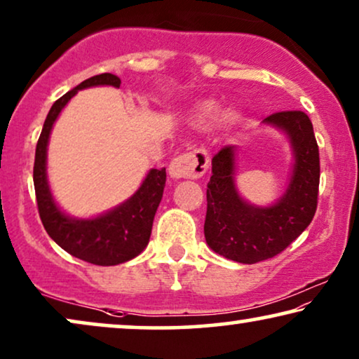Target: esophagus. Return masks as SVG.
<instances>
[{
    "instance_id": "34e87169",
    "label": "esophagus",
    "mask_w": 359,
    "mask_h": 359,
    "mask_svg": "<svg viewBox=\"0 0 359 359\" xmlns=\"http://www.w3.org/2000/svg\"><path fill=\"white\" fill-rule=\"evenodd\" d=\"M209 166V155L205 150H194L183 154L170 163V176L173 180H196L205 173Z\"/></svg>"
}]
</instances>
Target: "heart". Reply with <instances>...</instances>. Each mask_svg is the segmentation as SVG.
<instances>
[{"mask_svg": "<svg viewBox=\"0 0 359 359\" xmlns=\"http://www.w3.org/2000/svg\"><path fill=\"white\" fill-rule=\"evenodd\" d=\"M222 117V106L214 100L201 101L193 111V121L199 127H210L217 124Z\"/></svg>", "mask_w": 359, "mask_h": 359, "instance_id": "1", "label": "heart"}]
</instances>
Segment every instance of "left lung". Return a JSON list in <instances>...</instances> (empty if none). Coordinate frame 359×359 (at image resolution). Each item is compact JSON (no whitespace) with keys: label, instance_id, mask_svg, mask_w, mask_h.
<instances>
[{"label":"left lung","instance_id":"8db88e82","mask_svg":"<svg viewBox=\"0 0 359 359\" xmlns=\"http://www.w3.org/2000/svg\"><path fill=\"white\" fill-rule=\"evenodd\" d=\"M263 126L284 132L292 150L291 176L281 198L271 205H257L240 196L235 145L214 156L208 183L205 242L215 253L245 264L281 253L309 227L317 209L320 160L311 119L302 111H283L268 116Z\"/></svg>","mask_w":359,"mask_h":359}]
</instances>
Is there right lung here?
Returning a JSON list of instances; mask_svg holds the SVG:
<instances>
[{
    "label": "right lung",
    "mask_w": 359,
    "mask_h": 359,
    "mask_svg": "<svg viewBox=\"0 0 359 359\" xmlns=\"http://www.w3.org/2000/svg\"><path fill=\"white\" fill-rule=\"evenodd\" d=\"M91 86L119 88L121 80L112 73L91 76L53 102L36 147L34 188L43 229L58 247L83 262L100 266H114L135 258L149 245L155 212L163 198L166 171L165 168H151L142 181L140 188L129 199L96 217L80 219L63 212L53 199L47 180L48 139L52 127L67 102L80 90Z\"/></svg>",
    "instance_id": "1"
}]
</instances>
